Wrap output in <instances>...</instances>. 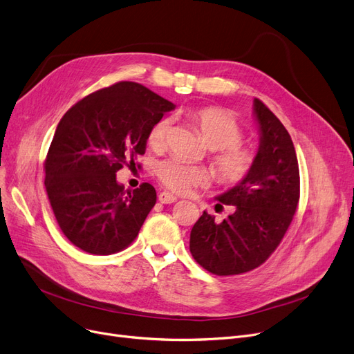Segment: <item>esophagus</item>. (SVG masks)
<instances>
[{
  "instance_id": "esophagus-1",
  "label": "esophagus",
  "mask_w": 354,
  "mask_h": 354,
  "mask_svg": "<svg viewBox=\"0 0 354 354\" xmlns=\"http://www.w3.org/2000/svg\"><path fill=\"white\" fill-rule=\"evenodd\" d=\"M158 199H159L160 203H174V202L178 201V198L175 195L169 194V192H160Z\"/></svg>"
}]
</instances>
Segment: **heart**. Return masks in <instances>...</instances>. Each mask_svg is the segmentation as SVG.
<instances>
[{
	"label": "heart",
	"instance_id": "obj_1",
	"mask_svg": "<svg viewBox=\"0 0 354 354\" xmlns=\"http://www.w3.org/2000/svg\"><path fill=\"white\" fill-rule=\"evenodd\" d=\"M199 135L211 151H216L212 165L218 176L225 182H238L247 176L254 165V153L238 145L243 139L239 124L224 111L203 107L192 111ZM171 119H159L149 130L147 142L153 149H162L171 130ZM158 178L166 188L176 194H189L196 187H205L209 174L202 166H191L176 159H166L156 167Z\"/></svg>",
	"mask_w": 354,
	"mask_h": 354
}]
</instances>
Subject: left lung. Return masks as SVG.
Segmentation results:
<instances>
[{
    "instance_id": "left-lung-1",
    "label": "left lung",
    "mask_w": 354,
    "mask_h": 354,
    "mask_svg": "<svg viewBox=\"0 0 354 354\" xmlns=\"http://www.w3.org/2000/svg\"><path fill=\"white\" fill-rule=\"evenodd\" d=\"M259 145L254 165L234 188L216 196L234 214L219 224L203 211L191 231L196 263L215 275H235L261 266L281 243L300 198V172L287 129L254 99Z\"/></svg>"
}]
</instances>
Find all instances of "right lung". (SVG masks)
Masks as SVG:
<instances>
[{
  "mask_svg": "<svg viewBox=\"0 0 354 354\" xmlns=\"http://www.w3.org/2000/svg\"><path fill=\"white\" fill-rule=\"evenodd\" d=\"M175 104L147 87L120 82L66 111L46 158V191L71 244L109 255L138 236L156 203L151 183L124 189L118 171L146 151L151 127Z\"/></svg>",
  "mask_w": 354,
  "mask_h": 354,
  "instance_id": "obj_1",
  "label": "right lung"
}]
</instances>
